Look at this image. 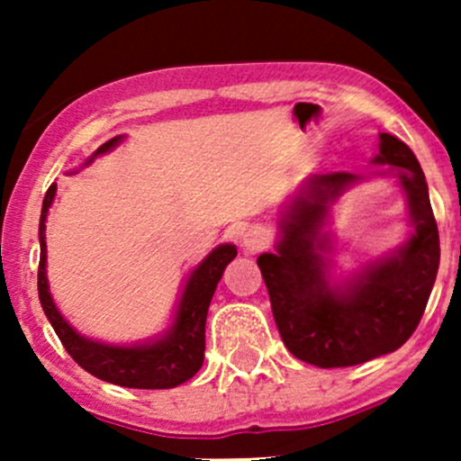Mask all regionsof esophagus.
<instances>
[{
	"mask_svg": "<svg viewBox=\"0 0 461 461\" xmlns=\"http://www.w3.org/2000/svg\"><path fill=\"white\" fill-rule=\"evenodd\" d=\"M269 243V236L263 227H249L243 234V249L248 254H257Z\"/></svg>",
	"mask_w": 461,
	"mask_h": 461,
	"instance_id": "34e87169",
	"label": "esophagus"
}]
</instances>
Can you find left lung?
Returning <instances> with one entry per match:
<instances>
[{"label":"left lung","instance_id":"1","mask_svg":"<svg viewBox=\"0 0 461 461\" xmlns=\"http://www.w3.org/2000/svg\"><path fill=\"white\" fill-rule=\"evenodd\" d=\"M375 162L399 171L411 204V240L394 257L370 265L343 290L325 281L328 239L321 225L343 187L357 176H314L303 185L281 221L276 254H260L272 314L283 343L296 359L319 368H346L397 350L424 317L439 267V231L429 185L408 144L381 133Z\"/></svg>","mask_w":461,"mask_h":461}]
</instances>
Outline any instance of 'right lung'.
Wrapping results in <instances>:
<instances>
[{
	"label": "right lung",
	"mask_w": 461,
	"mask_h": 461,
	"mask_svg": "<svg viewBox=\"0 0 461 461\" xmlns=\"http://www.w3.org/2000/svg\"><path fill=\"white\" fill-rule=\"evenodd\" d=\"M120 142L118 138H111L109 142L102 144L97 153L109 151L111 147ZM55 183L46 192L44 203H41L40 216V269H37V292H40V303L44 314L53 325L55 334L62 341L64 350L73 357L80 368L86 373L109 384L124 385V388H144V390H162L176 388L192 379L201 370L204 359V321H207V310L212 303V296L216 292L218 281L225 272L227 263L236 258L234 245H221L213 249L207 258L194 269L189 276L187 287L180 299L178 312L171 330L165 339L149 346L118 348L106 346V343L88 341L80 337L62 314L55 308L50 299L49 283H46V213H49L50 203L55 196Z\"/></svg>",
	"instance_id": "right-lung-1"
}]
</instances>
